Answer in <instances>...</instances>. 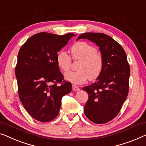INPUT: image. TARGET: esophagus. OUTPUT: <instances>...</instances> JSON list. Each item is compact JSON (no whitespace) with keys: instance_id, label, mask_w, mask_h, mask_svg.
I'll use <instances>...</instances> for the list:
<instances>
[{"instance_id":"1","label":"esophagus","mask_w":146,"mask_h":146,"mask_svg":"<svg viewBox=\"0 0 146 146\" xmlns=\"http://www.w3.org/2000/svg\"><path fill=\"white\" fill-rule=\"evenodd\" d=\"M72 90L74 91H75V92H77V91H79L80 90V88L78 87V86H75V85H72Z\"/></svg>"}]
</instances>
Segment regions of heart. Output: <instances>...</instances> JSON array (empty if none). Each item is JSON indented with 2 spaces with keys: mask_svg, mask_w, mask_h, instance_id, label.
<instances>
[{
  "mask_svg": "<svg viewBox=\"0 0 146 146\" xmlns=\"http://www.w3.org/2000/svg\"><path fill=\"white\" fill-rule=\"evenodd\" d=\"M74 60H80L76 72H68L64 74L67 81L74 85H80L87 81L97 79L103 68V58L94 45L85 41H79L72 46ZM72 59L64 50L58 52L56 63L61 70L66 72L70 68Z\"/></svg>",
  "mask_w": 146,
  "mask_h": 146,
  "instance_id": "obj_1",
  "label": "heart"
}]
</instances>
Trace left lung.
<instances>
[{"instance_id": "obj_1", "label": "left lung", "mask_w": 146, "mask_h": 146, "mask_svg": "<svg viewBox=\"0 0 146 146\" xmlns=\"http://www.w3.org/2000/svg\"><path fill=\"white\" fill-rule=\"evenodd\" d=\"M80 39L96 43L103 58V70L96 82L82 88L89 96L84 113L94 123H107L117 117L127 98L130 73L127 56L122 46L104 33H84Z\"/></svg>"}]
</instances>
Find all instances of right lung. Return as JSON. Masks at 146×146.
I'll return each mask as SVG.
<instances>
[{"label": "right lung", "instance_id": "1", "mask_svg": "<svg viewBox=\"0 0 146 146\" xmlns=\"http://www.w3.org/2000/svg\"><path fill=\"white\" fill-rule=\"evenodd\" d=\"M73 36L74 33H39L19 50L15 69L19 98L29 115L38 121L46 122L56 117L62 98L71 92L72 84L64 80L56 55Z\"/></svg>", "mask_w": 146, "mask_h": 146}]
</instances>
